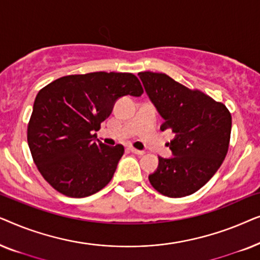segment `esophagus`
Masks as SVG:
<instances>
[{"label":"esophagus","instance_id":"1","mask_svg":"<svg viewBox=\"0 0 260 260\" xmlns=\"http://www.w3.org/2000/svg\"><path fill=\"white\" fill-rule=\"evenodd\" d=\"M129 150H130L131 152H134V154H136V155H143V154H144L143 150H138V149L133 148V147H130Z\"/></svg>","mask_w":260,"mask_h":260}]
</instances>
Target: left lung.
Masks as SVG:
<instances>
[{
    "instance_id": "8db88e82",
    "label": "left lung",
    "mask_w": 260,
    "mask_h": 260,
    "mask_svg": "<svg viewBox=\"0 0 260 260\" xmlns=\"http://www.w3.org/2000/svg\"><path fill=\"white\" fill-rule=\"evenodd\" d=\"M138 76L165 119L161 130L175 135L168 143L174 156H158V167L149 175V181L168 198L193 194L212 179L226 157L232 127L229 109L165 73L148 71Z\"/></svg>"
}]
</instances>
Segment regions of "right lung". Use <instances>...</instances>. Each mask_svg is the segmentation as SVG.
<instances>
[{
    "label": "right lung",
    "instance_id": "right-lung-1",
    "mask_svg": "<svg viewBox=\"0 0 260 260\" xmlns=\"http://www.w3.org/2000/svg\"><path fill=\"white\" fill-rule=\"evenodd\" d=\"M133 73L93 72L61 77L41 88L27 129L31 157L59 193L85 198L103 189L116 172L124 147H109L94 131L111 115L117 99L140 97Z\"/></svg>",
    "mask_w": 260,
    "mask_h": 260
}]
</instances>
